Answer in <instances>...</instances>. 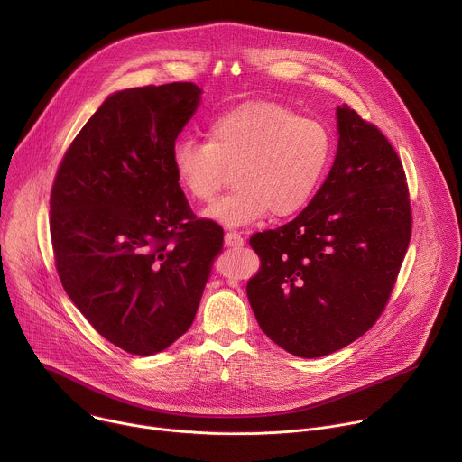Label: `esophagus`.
I'll list each match as a JSON object with an SVG mask.
<instances>
[{
    "mask_svg": "<svg viewBox=\"0 0 462 462\" xmlns=\"http://www.w3.org/2000/svg\"><path fill=\"white\" fill-rule=\"evenodd\" d=\"M225 245L230 246V248H239V246L245 245V239H243V236L237 234V232H226V234H225Z\"/></svg>",
    "mask_w": 462,
    "mask_h": 462,
    "instance_id": "1",
    "label": "esophagus"
}]
</instances>
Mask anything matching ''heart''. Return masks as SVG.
<instances>
[{
  "label": "heart",
  "mask_w": 462,
  "mask_h": 462,
  "mask_svg": "<svg viewBox=\"0 0 462 462\" xmlns=\"http://www.w3.org/2000/svg\"><path fill=\"white\" fill-rule=\"evenodd\" d=\"M333 157V139L323 122L296 116L276 102H246L207 125V143L179 139L171 148L177 182L197 203L212 201L234 170V184L205 210V217L246 226L265 217L300 212L314 195Z\"/></svg>",
  "instance_id": "1"
}]
</instances>
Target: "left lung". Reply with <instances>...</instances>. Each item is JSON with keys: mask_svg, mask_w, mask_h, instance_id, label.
I'll use <instances>...</instances> for the list:
<instances>
[{"mask_svg": "<svg viewBox=\"0 0 462 462\" xmlns=\"http://www.w3.org/2000/svg\"><path fill=\"white\" fill-rule=\"evenodd\" d=\"M327 179L291 223L250 237L261 259L248 282L254 316L294 356L331 355L373 327L411 237L406 175L378 127L337 107Z\"/></svg>", "mask_w": 462, "mask_h": 462, "instance_id": "left-lung-1", "label": "left lung"}]
</instances>
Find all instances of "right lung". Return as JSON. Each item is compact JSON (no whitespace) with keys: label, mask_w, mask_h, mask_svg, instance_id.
<instances>
[{"label":"right lung","mask_w":462,"mask_h":462,"mask_svg":"<svg viewBox=\"0 0 462 462\" xmlns=\"http://www.w3.org/2000/svg\"><path fill=\"white\" fill-rule=\"evenodd\" d=\"M191 82L109 95L65 153L51 193L61 285L116 347L152 356L193 321L223 228L195 219L171 148L201 104Z\"/></svg>","instance_id":"add662e5"}]
</instances>
